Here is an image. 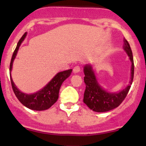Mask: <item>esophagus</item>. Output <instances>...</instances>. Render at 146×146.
<instances>
[{
    "label": "esophagus",
    "mask_w": 146,
    "mask_h": 146,
    "mask_svg": "<svg viewBox=\"0 0 146 146\" xmlns=\"http://www.w3.org/2000/svg\"><path fill=\"white\" fill-rule=\"evenodd\" d=\"M80 66H76L74 67V68H73V72H74L75 73H78V72H80Z\"/></svg>",
    "instance_id": "esophagus-1"
}]
</instances>
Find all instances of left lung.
Returning <instances> with one entry per match:
<instances>
[{
  "label": "left lung",
  "mask_w": 146,
  "mask_h": 146,
  "mask_svg": "<svg viewBox=\"0 0 146 146\" xmlns=\"http://www.w3.org/2000/svg\"><path fill=\"white\" fill-rule=\"evenodd\" d=\"M123 49L127 53L131 61V77L129 85L118 93H110L104 90L99 85L95 78V74L90 66H85L84 68V82L86 88L84 92L83 102L90 110L97 112H104L119 107L124 100L133 82L134 75V64L131 48L129 42L124 38Z\"/></svg>",
  "instance_id": "8db88e82"
}]
</instances>
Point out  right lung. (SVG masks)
Masks as SVG:
<instances>
[{"label": "right lung", "mask_w": 146, "mask_h": 146, "mask_svg": "<svg viewBox=\"0 0 146 146\" xmlns=\"http://www.w3.org/2000/svg\"><path fill=\"white\" fill-rule=\"evenodd\" d=\"M26 35H27V33L25 32L20 39L17 46L13 52L10 64V71H11L12 70L13 62L15 58L19 47L25 38ZM71 72L72 69H69V70H66L57 73L55 77L48 82L43 89L36 93L30 94V95L20 92L15 85L11 77H10V82H11L12 88H13L15 95L23 105L30 110L42 111V110H48L57 101L61 84L68 77L70 76ZM10 76H11L10 75Z\"/></svg>", "instance_id": "add662e5"}]
</instances>
